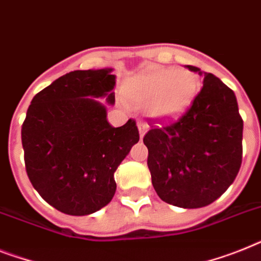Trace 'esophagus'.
<instances>
[{
    "mask_svg": "<svg viewBox=\"0 0 261 261\" xmlns=\"http://www.w3.org/2000/svg\"><path fill=\"white\" fill-rule=\"evenodd\" d=\"M137 126H139V130H140V137L143 139L144 135H145L146 129H148V124H146L145 121H143V120H139L137 121Z\"/></svg>",
    "mask_w": 261,
    "mask_h": 261,
    "instance_id": "34e87169",
    "label": "esophagus"
}]
</instances>
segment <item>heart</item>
<instances>
[{"label": "heart", "instance_id": "1", "mask_svg": "<svg viewBox=\"0 0 261 261\" xmlns=\"http://www.w3.org/2000/svg\"><path fill=\"white\" fill-rule=\"evenodd\" d=\"M200 79L188 69L150 66L129 80L125 94L137 105H149L156 118H172L189 107L199 93Z\"/></svg>", "mask_w": 261, "mask_h": 261}]
</instances>
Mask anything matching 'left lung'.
Wrapping results in <instances>:
<instances>
[{
	"label": "left lung",
	"instance_id": "1",
	"mask_svg": "<svg viewBox=\"0 0 261 261\" xmlns=\"http://www.w3.org/2000/svg\"><path fill=\"white\" fill-rule=\"evenodd\" d=\"M176 120H150L144 136L152 184L163 201L201 208L233 182L243 159V118L233 90L212 73Z\"/></svg>",
	"mask_w": 261,
	"mask_h": 261
}]
</instances>
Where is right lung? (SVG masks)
Returning <instances> with one entry per match:
<instances>
[{"mask_svg": "<svg viewBox=\"0 0 261 261\" xmlns=\"http://www.w3.org/2000/svg\"><path fill=\"white\" fill-rule=\"evenodd\" d=\"M112 69L74 70L38 92L21 128L28 177L60 212L84 216L115 196V172L139 143L136 121L118 128L94 98L115 102Z\"/></svg>", "mask_w": 261, "mask_h": 261, "instance_id": "right-lung-1", "label": "right lung"}]
</instances>
